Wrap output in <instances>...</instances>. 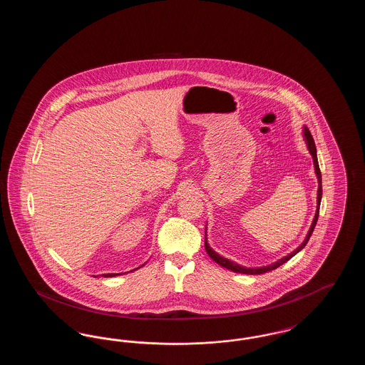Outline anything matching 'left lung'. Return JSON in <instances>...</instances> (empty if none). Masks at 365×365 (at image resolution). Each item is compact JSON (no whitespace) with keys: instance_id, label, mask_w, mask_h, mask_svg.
<instances>
[{"instance_id":"left-lung-1","label":"left lung","mask_w":365,"mask_h":365,"mask_svg":"<svg viewBox=\"0 0 365 365\" xmlns=\"http://www.w3.org/2000/svg\"><path fill=\"white\" fill-rule=\"evenodd\" d=\"M304 133H305V139H307V143H308V149H309V152H311V155H312L313 157L314 173L317 175V180H319V190H317V209H316V215H314V219H313L312 226L309 228V232H308V235H307L305 241L301 243V246H298V247L295 249L294 252H292L289 256H286V257L280 259V260L277 261V262H274V264H271V265H268V267H261V268H243L241 265L234 264L232 261L226 260V259H223L222 256H219L216 252H213V250L209 247L208 242H207V238H205V250H207L209 257H210L212 260L215 261V262L220 264L222 267H225L227 269H231L232 272L247 274V275H260V274L269 272V271H272V269H277V268L280 267L282 264H284L286 261L290 260V259H292L293 256H295L301 249H304V246L308 243L309 238H311V235H312L314 226H316V223H317L319 210H320V201H322V173H320V168H319L317 155H316V145H314V140H313L312 135H311V133H309V130H308V128H305V130H304Z\"/></svg>"}]
</instances>
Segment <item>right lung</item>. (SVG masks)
<instances>
[{
	"label": "right lung",
	"mask_w": 365,
	"mask_h": 365,
	"mask_svg": "<svg viewBox=\"0 0 365 365\" xmlns=\"http://www.w3.org/2000/svg\"><path fill=\"white\" fill-rule=\"evenodd\" d=\"M116 274H105L104 277H106V278H109V277H115Z\"/></svg>",
	"instance_id": "1"
}]
</instances>
